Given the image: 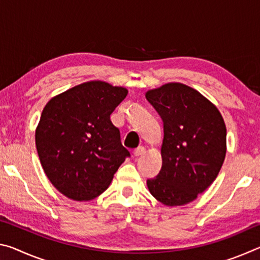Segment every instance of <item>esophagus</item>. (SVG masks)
I'll return each mask as SVG.
<instances>
[{"label":"esophagus","mask_w":260,"mask_h":260,"mask_svg":"<svg viewBox=\"0 0 260 260\" xmlns=\"http://www.w3.org/2000/svg\"><path fill=\"white\" fill-rule=\"evenodd\" d=\"M144 152H146V149H144L143 147H139V148L134 149L133 155H134L135 157H139V156H141V155H143Z\"/></svg>","instance_id":"1"}]
</instances>
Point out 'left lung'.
<instances>
[{
    "label": "left lung",
    "mask_w": 260,
    "mask_h": 260,
    "mask_svg": "<svg viewBox=\"0 0 260 260\" xmlns=\"http://www.w3.org/2000/svg\"><path fill=\"white\" fill-rule=\"evenodd\" d=\"M164 125L161 169L147 186L167 206L184 205L212 183L226 156V125L214 104L180 82L148 90Z\"/></svg>",
    "instance_id": "8db88e82"
}]
</instances>
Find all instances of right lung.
Wrapping results in <instances>:
<instances>
[{"instance_id": "add662e5", "label": "right lung", "mask_w": 260, "mask_h": 260, "mask_svg": "<svg viewBox=\"0 0 260 260\" xmlns=\"http://www.w3.org/2000/svg\"><path fill=\"white\" fill-rule=\"evenodd\" d=\"M124 87L88 81L52 98L35 131L39 158L49 181L74 201H90L111 183L129 157L110 114L127 96Z\"/></svg>"}]
</instances>
